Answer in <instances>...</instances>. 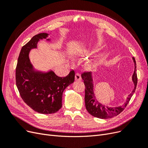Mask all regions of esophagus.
<instances>
[{
	"label": "esophagus",
	"mask_w": 148,
	"mask_h": 148,
	"mask_svg": "<svg viewBox=\"0 0 148 148\" xmlns=\"http://www.w3.org/2000/svg\"><path fill=\"white\" fill-rule=\"evenodd\" d=\"M81 79H82L81 75H80L79 73H76V74H75V80H77V81H80Z\"/></svg>",
	"instance_id": "esophagus-1"
}]
</instances>
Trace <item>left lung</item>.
Here are the masks:
<instances>
[{"mask_svg": "<svg viewBox=\"0 0 148 148\" xmlns=\"http://www.w3.org/2000/svg\"><path fill=\"white\" fill-rule=\"evenodd\" d=\"M133 60L135 63V71L132 76V80L135 84L133 91L130 95H129L127 99L122 106L116 107H109L104 105H102L96 99L95 93L93 91V80L91 72H83L82 74V78L84 80L85 86V106L88 112L94 117L102 119H110L115 117L120 114L127 107L129 101H130L133 93L135 92V89L137 85V74H136V64L135 58L133 57Z\"/></svg>", "mask_w": 148, "mask_h": 148, "instance_id": "obj_1", "label": "left lung"}]
</instances>
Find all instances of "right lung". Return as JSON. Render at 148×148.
<instances>
[{"mask_svg": "<svg viewBox=\"0 0 148 148\" xmlns=\"http://www.w3.org/2000/svg\"><path fill=\"white\" fill-rule=\"evenodd\" d=\"M47 36L44 33L35 35L22 47L15 74L16 84L22 99L34 111L42 114L56 113L61 109L62 94L75 80L74 70L65 77H59L52 71L42 73L34 70L29 59V51L37 47L39 39H46Z\"/></svg>", "mask_w": 148, "mask_h": 148, "instance_id": "obj_1", "label": "right lung"}]
</instances>
